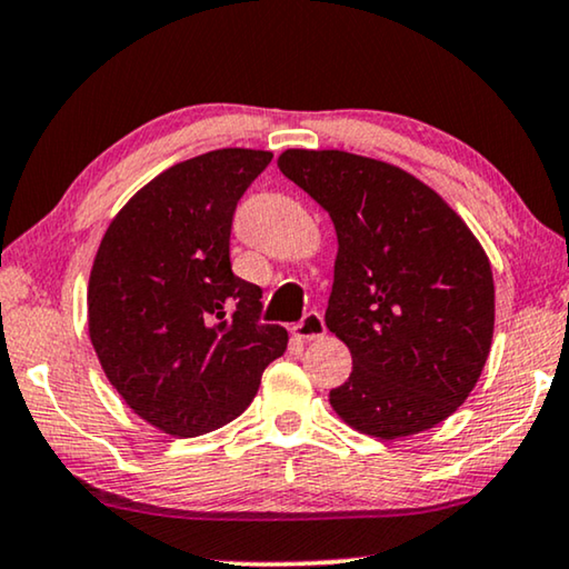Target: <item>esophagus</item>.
I'll return each instance as SVG.
<instances>
[{"instance_id": "obj_1", "label": "esophagus", "mask_w": 569, "mask_h": 569, "mask_svg": "<svg viewBox=\"0 0 569 569\" xmlns=\"http://www.w3.org/2000/svg\"><path fill=\"white\" fill-rule=\"evenodd\" d=\"M323 331H327V327H323V317H321V313H319V311H309V313H306V317L293 327V337H296V339H303V341H311V339L323 337Z\"/></svg>"}]
</instances>
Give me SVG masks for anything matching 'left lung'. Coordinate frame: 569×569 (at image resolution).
I'll return each instance as SVG.
<instances>
[{"label": "left lung", "mask_w": 569, "mask_h": 569, "mask_svg": "<svg viewBox=\"0 0 569 569\" xmlns=\"http://www.w3.org/2000/svg\"><path fill=\"white\" fill-rule=\"evenodd\" d=\"M278 167L337 228L329 331L351 375L329 392L351 428L402 438L443 422L479 382L493 337V276L440 197L385 161L288 149Z\"/></svg>", "instance_id": "left-lung-1"}]
</instances>
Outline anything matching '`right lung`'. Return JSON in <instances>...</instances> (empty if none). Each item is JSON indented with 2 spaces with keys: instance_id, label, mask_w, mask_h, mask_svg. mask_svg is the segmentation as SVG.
I'll list each match as a JSON object with an SVG mask.
<instances>
[{
  "instance_id": "1",
  "label": "right lung",
  "mask_w": 569,
  "mask_h": 569,
  "mask_svg": "<svg viewBox=\"0 0 569 569\" xmlns=\"http://www.w3.org/2000/svg\"><path fill=\"white\" fill-rule=\"evenodd\" d=\"M273 154L218 149L137 192L108 224L88 283V331L108 382L169 436L236 420L288 331L260 321L256 283L232 273L240 197Z\"/></svg>"
}]
</instances>
